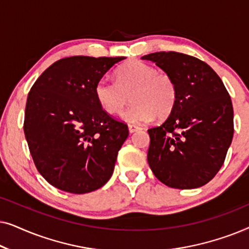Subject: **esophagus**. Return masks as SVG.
<instances>
[{"label": "esophagus", "mask_w": 249, "mask_h": 249, "mask_svg": "<svg viewBox=\"0 0 249 249\" xmlns=\"http://www.w3.org/2000/svg\"><path fill=\"white\" fill-rule=\"evenodd\" d=\"M128 128H129V131H130V132H135V131H137V130H139V129H141V127H138V125H136V124H128Z\"/></svg>", "instance_id": "obj_1"}]
</instances>
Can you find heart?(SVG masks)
<instances>
[{"instance_id":"heart-1","label":"heart","mask_w":249,"mask_h":249,"mask_svg":"<svg viewBox=\"0 0 249 249\" xmlns=\"http://www.w3.org/2000/svg\"><path fill=\"white\" fill-rule=\"evenodd\" d=\"M95 98L105 113H120L127 105L131 107L122 113L125 121L142 124L153 118H165L171 113L177 102V85L171 74L158 71L142 61H129L115 72V83L98 80Z\"/></svg>"}]
</instances>
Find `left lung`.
<instances>
[{
    "label": "left lung",
    "instance_id": "1",
    "mask_svg": "<svg viewBox=\"0 0 249 249\" xmlns=\"http://www.w3.org/2000/svg\"><path fill=\"white\" fill-rule=\"evenodd\" d=\"M171 74L177 102L162 124L148 129L149 168L171 188L193 189L212 180L233 137V107L227 88L204 61L178 52L142 57Z\"/></svg>",
    "mask_w": 249,
    "mask_h": 249
}]
</instances>
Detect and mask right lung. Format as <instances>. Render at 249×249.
<instances>
[{
	"instance_id": "add662e5",
	"label": "right lung",
	"mask_w": 249,
	"mask_h": 249,
	"mask_svg": "<svg viewBox=\"0 0 249 249\" xmlns=\"http://www.w3.org/2000/svg\"><path fill=\"white\" fill-rule=\"evenodd\" d=\"M122 60L124 56L64 57L30 88L23 131L37 170L55 188L86 194L111 178L129 130L124 121L102 110L94 90Z\"/></svg>"
}]
</instances>
